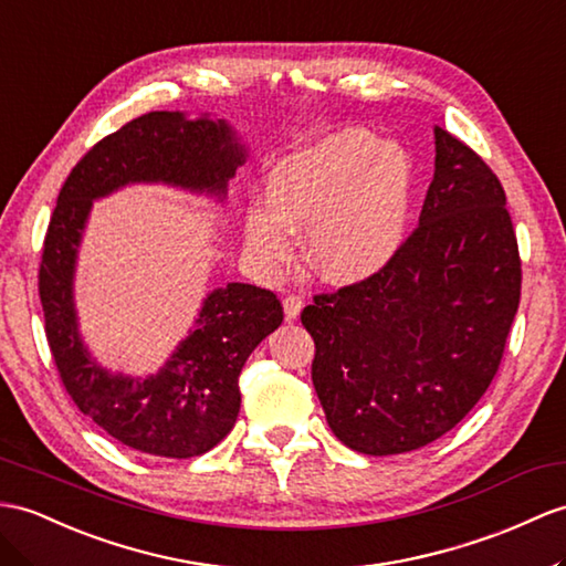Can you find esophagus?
Returning <instances> with one entry per match:
<instances>
[{"label": "esophagus", "instance_id": "esophagus-1", "mask_svg": "<svg viewBox=\"0 0 566 566\" xmlns=\"http://www.w3.org/2000/svg\"><path fill=\"white\" fill-rule=\"evenodd\" d=\"M302 305H305V302H302V297H300V295H285V300H283L285 319H287V322L297 319L300 312H302Z\"/></svg>", "mask_w": 566, "mask_h": 566}]
</instances>
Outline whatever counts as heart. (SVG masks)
<instances>
[{"label": "heart", "mask_w": 566, "mask_h": 566, "mask_svg": "<svg viewBox=\"0 0 566 566\" xmlns=\"http://www.w3.org/2000/svg\"><path fill=\"white\" fill-rule=\"evenodd\" d=\"M266 199L244 216L247 242L266 264H283L293 250V226H307L312 266L334 283L363 281L401 252L416 163L406 146L375 132H331L271 165Z\"/></svg>", "instance_id": "heart-1"}]
</instances>
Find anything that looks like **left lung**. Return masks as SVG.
<instances>
[{"label": "left lung", "instance_id": "left-lung-1", "mask_svg": "<svg viewBox=\"0 0 566 566\" xmlns=\"http://www.w3.org/2000/svg\"><path fill=\"white\" fill-rule=\"evenodd\" d=\"M434 154L420 226L401 252L302 310L326 422L367 457L453 430L497 375L518 310V244L497 175L442 127Z\"/></svg>", "mask_w": 566, "mask_h": 566}]
</instances>
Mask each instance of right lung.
<instances>
[{
  "instance_id": "1",
  "label": "right lung",
  "mask_w": 566,
  "mask_h": 566,
  "mask_svg": "<svg viewBox=\"0 0 566 566\" xmlns=\"http://www.w3.org/2000/svg\"><path fill=\"white\" fill-rule=\"evenodd\" d=\"M247 146L226 119L148 113L105 136L69 172L50 218L38 291L45 334L66 394L119 444L150 457L191 459L235 427L247 357L283 322L279 297L228 283L203 297L195 328L156 375L109 371L78 331L74 275L95 199L129 185H168L226 201Z\"/></svg>"
}]
</instances>
